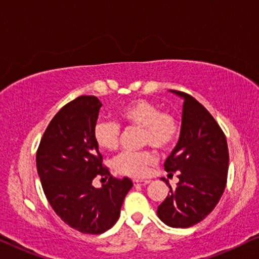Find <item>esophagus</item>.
Returning <instances> with one entry per match:
<instances>
[{"label": "esophagus", "instance_id": "obj_1", "mask_svg": "<svg viewBox=\"0 0 259 259\" xmlns=\"http://www.w3.org/2000/svg\"><path fill=\"white\" fill-rule=\"evenodd\" d=\"M134 185H140V186H145L147 185V184L151 183V180H139V179H136L133 180Z\"/></svg>", "mask_w": 259, "mask_h": 259}]
</instances>
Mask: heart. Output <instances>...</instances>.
Wrapping results in <instances>:
<instances>
[{"label": "heart", "mask_w": 259, "mask_h": 259, "mask_svg": "<svg viewBox=\"0 0 259 259\" xmlns=\"http://www.w3.org/2000/svg\"><path fill=\"white\" fill-rule=\"evenodd\" d=\"M119 118L127 125L143 128L141 144L159 150H167L176 143L179 134V123L176 116L167 112H160L153 102L134 100L119 109ZM94 140L99 148L114 151L120 143V127L112 121H99L94 126ZM155 162V154L151 151L122 152L113 160V167L121 175L143 178Z\"/></svg>", "instance_id": "b5f03b06"}]
</instances>
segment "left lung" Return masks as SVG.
Instances as JSON below:
<instances>
[{
  "label": "left lung",
  "instance_id": "left-lung-1",
  "mask_svg": "<svg viewBox=\"0 0 259 259\" xmlns=\"http://www.w3.org/2000/svg\"><path fill=\"white\" fill-rule=\"evenodd\" d=\"M184 100L182 130L165 171L178 172L179 183L158 206L161 222L172 228H190L215 207L226 186L229 150L225 134L200 102L191 95L169 91Z\"/></svg>",
  "mask_w": 259,
  "mask_h": 259
}]
</instances>
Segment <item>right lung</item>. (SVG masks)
I'll use <instances>...</instances> for the list:
<instances>
[{"mask_svg":"<svg viewBox=\"0 0 259 259\" xmlns=\"http://www.w3.org/2000/svg\"><path fill=\"white\" fill-rule=\"evenodd\" d=\"M101 106L93 95L63 106L49 122L36 153L37 173L53 210L70 228L90 235L115 224L133 186L131 179L113 178L102 166L93 137ZM97 175L109 178L100 189L91 185Z\"/></svg>","mask_w":259,"mask_h":259,"instance_id":"add662e5","label":"right lung"}]
</instances>
